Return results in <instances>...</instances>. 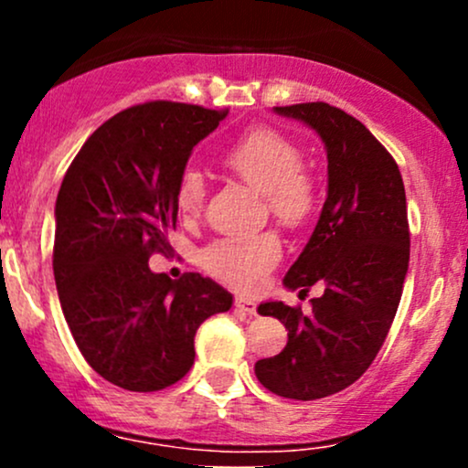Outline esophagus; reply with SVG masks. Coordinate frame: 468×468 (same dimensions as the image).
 I'll return each mask as SVG.
<instances>
[{
    "instance_id": "esophagus-1",
    "label": "esophagus",
    "mask_w": 468,
    "mask_h": 468,
    "mask_svg": "<svg viewBox=\"0 0 468 468\" xmlns=\"http://www.w3.org/2000/svg\"><path fill=\"white\" fill-rule=\"evenodd\" d=\"M235 308H238L239 313H244V314H255L257 303L249 297H235Z\"/></svg>"
}]
</instances>
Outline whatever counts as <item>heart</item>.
Returning a JSON list of instances; mask_svg holds the SVG:
<instances>
[{
    "label": "heart",
    "instance_id": "heart-1",
    "mask_svg": "<svg viewBox=\"0 0 468 468\" xmlns=\"http://www.w3.org/2000/svg\"><path fill=\"white\" fill-rule=\"evenodd\" d=\"M303 155L282 133L252 130L224 154V166L264 196L268 211L286 227H303L316 208L313 176L302 166ZM207 196V180L196 166H186L176 185V207L182 216H196ZM282 255L275 233H238L213 239L202 250L204 271L238 290H252Z\"/></svg>",
    "mask_w": 468,
    "mask_h": 468
}]
</instances>
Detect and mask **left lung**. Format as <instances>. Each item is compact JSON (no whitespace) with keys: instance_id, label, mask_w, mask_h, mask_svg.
<instances>
[{"instance_id":"1","label":"left lung","mask_w":468,"mask_h":468,"mask_svg":"<svg viewBox=\"0 0 468 468\" xmlns=\"http://www.w3.org/2000/svg\"><path fill=\"white\" fill-rule=\"evenodd\" d=\"M319 133L327 154V197L283 286L308 292L313 313L266 302L257 308L288 330L277 356L255 376L283 399L316 400L350 388L383 347L410 268V222L399 165L361 121L327 103L275 107Z\"/></svg>"}]
</instances>
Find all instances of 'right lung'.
<instances>
[{"mask_svg":"<svg viewBox=\"0 0 468 468\" xmlns=\"http://www.w3.org/2000/svg\"><path fill=\"white\" fill-rule=\"evenodd\" d=\"M229 112L152 101L118 112L85 141L55 204V282L80 354L130 391H158L191 369L193 336L233 294L200 272H152L169 252L176 185Z\"/></svg>","mask_w":468,"mask_h":468,"instance_id":"add662e5","label":"right lung"}]
</instances>
